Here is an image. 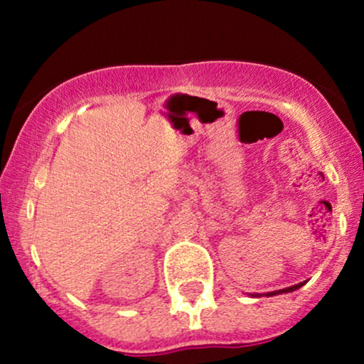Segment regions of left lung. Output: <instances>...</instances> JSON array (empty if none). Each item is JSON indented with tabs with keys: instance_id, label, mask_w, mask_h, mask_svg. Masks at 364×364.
Wrapping results in <instances>:
<instances>
[{
	"instance_id": "1",
	"label": "left lung",
	"mask_w": 364,
	"mask_h": 364,
	"mask_svg": "<svg viewBox=\"0 0 364 364\" xmlns=\"http://www.w3.org/2000/svg\"><path fill=\"white\" fill-rule=\"evenodd\" d=\"M301 286H304V282H299V284H296V286H291V287H284V289H279V291L265 292V296H277V294H284V292H292V291L299 289ZM250 296H253V298H260V294H250Z\"/></svg>"
}]
</instances>
